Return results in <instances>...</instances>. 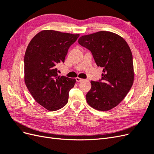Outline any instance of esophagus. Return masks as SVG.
<instances>
[{
    "mask_svg": "<svg viewBox=\"0 0 154 154\" xmlns=\"http://www.w3.org/2000/svg\"><path fill=\"white\" fill-rule=\"evenodd\" d=\"M76 80L77 82H80L83 81V79H82V78H80L77 77V78H76Z\"/></svg>",
    "mask_w": 154,
    "mask_h": 154,
    "instance_id": "1",
    "label": "esophagus"
}]
</instances>
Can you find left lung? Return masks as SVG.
I'll return each instance as SVG.
<instances>
[{
	"instance_id": "obj_1",
	"label": "left lung",
	"mask_w": 154,
	"mask_h": 154,
	"mask_svg": "<svg viewBox=\"0 0 154 154\" xmlns=\"http://www.w3.org/2000/svg\"><path fill=\"white\" fill-rule=\"evenodd\" d=\"M78 43L89 50L96 65L103 68L102 77L91 81L86 99L92 108L100 111L113 109L128 94L134 82L133 58L126 41L110 31H98L82 36Z\"/></svg>"
}]
</instances>
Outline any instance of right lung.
Instances as JSON below:
<instances>
[{"instance_id":"obj_1","label":"right lung","mask_w":154,"mask_h":154,"mask_svg":"<svg viewBox=\"0 0 154 154\" xmlns=\"http://www.w3.org/2000/svg\"><path fill=\"white\" fill-rule=\"evenodd\" d=\"M80 35L42 31L29 42L24 56V81L35 101L48 110L67 104L75 79L58 76L57 66L65 62L68 49Z\"/></svg>"}]
</instances>
